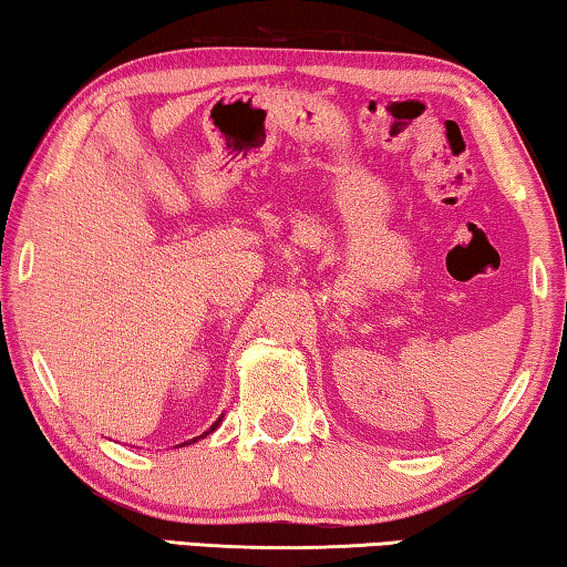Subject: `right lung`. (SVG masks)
Returning <instances> with one entry per match:
<instances>
[{
  "label": "right lung",
  "instance_id": "1",
  "mask_svg": "<svg viewBox=\"0 0 567 567\" xmlns=\"http://www.w3.org/2000/svg\"><path fill=\"white\" fill-rule=\"evenodd\" d=\"M219 420H223V417H219ZM219 420L215 422V425H213V427H209V430H207V433H205V435H209V433H213V430H215V427L219 425ZM205 435H203V437H205ZM192 443H197V437H195V440H192ZM185 445H187V443H185Z\"/></svg>",
  "mask_w": 567,
  "mask_h": 567
}]
</instances>
